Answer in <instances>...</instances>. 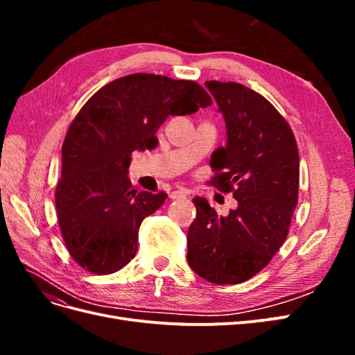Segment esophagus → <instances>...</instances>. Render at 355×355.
Masks as SVG:
<instances>
[{"label": "esophagus", "mask_w": 355, "mask_h": 355, "mask_svg": "<svg viewBox=\"0 0 355 355\" xmlns=\"http://www.w3.org/2000/svg\"><path fill=\"white\" fill-rule=\"evenodd\" d=\"M187 189H184V188H178V189H175L173 192H171L170 194V198L171 200H178V198H184V197H187Z\"/></svg>", "instance_id": "esophagus-1"}]
</instances>
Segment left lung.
<instances>
[{
  "label": "left lung",
  "mask_w": 355,
  "mask_h": 355,
  "mask_svg": "<svg viewBox=\"0 0 355 355\" xmlns=\"http://www.w3.org/2000/svg\"><path fill=\"white\" fill-rule=\"evenodd\" d=\"M227 127V144L210 159L211 185L232 192L237 207L219 216L196 197L188 263L214 284L249 280L287 237L297 202L299 154L292 128L263 96L239 83L206 81Z\"/></svg>",
  "instance_id": "1"
}]
</instances>
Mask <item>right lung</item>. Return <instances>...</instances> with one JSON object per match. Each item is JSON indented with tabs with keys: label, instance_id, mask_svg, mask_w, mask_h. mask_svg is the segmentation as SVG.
<instances>
[{
	"label": "right lung",
	"instance_id": "right-lung-1",
	"mask_svg": "<svg viewBox=\"0 0 355 355\" xmlns=\"http://www.w3.org/2000/svg\"><path fill=\"white\" fill-rule=\"evenodd\" d=\"M211 105L196 81L132 73L111 81L85 102L62 146L56 210L71 256L93 274H112L137 252L142 220L166 192L137 191L128 178L133 151L154 149L170 115Z\"/></svg>",
	"mask_w": 355,
	"mask_h": 355
}]
</instances>
